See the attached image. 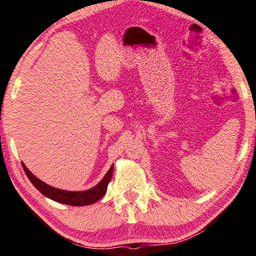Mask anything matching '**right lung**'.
I'll return each instance as SVG.
<instances>
[{
	"instance_id": "obj_1",
	"label": "right lung",
	"mask_w": 256,
	"mask_h": 256,
	"mask_svg": "<svg viewBox=\"0 0 256 256\" xmlns=\"http://www.w3.org/2000/svg\"><path fill=\"white\" fill-rule=\"evenodd\" d=\"M22 166L24 169V172L28 176V178L31 181V184L39 190V192L47 198L51 199L60 204H64V205L70 206H87L92 205V204L100 200L102 197H104L108 190V186L110 184V179L113 176L114 166L112 164L110 170L106 172L104 178L102 179L98 184L90 189L82 190V192H69V190H62L54 188L52 186H49L42 180L31 172V171L26 168V164L22 162Z\"/></svg>"
}]
</instances>
